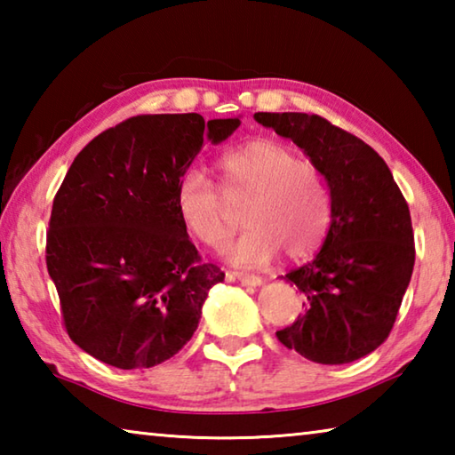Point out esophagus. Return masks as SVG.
Listing matches in <instances>:
<instances>
[{
    "label": "esophagus",
    "mask_w": 455,
    "mask_h": 455,
    "mask_svg": "<svg viewBox=\"0 0 455 455\" xmlns=\"http://www.w3.org/2000/svg\"><path fill=\"white\" fill-rule=\"evenodd\" d=\"M227 275L233 281H238L241 284H249V287H260V284H263V279L257 275H246V273H236V271H230Z\"/></svg>",
    "instance_id": "esophagus-1"
}]
</instances>
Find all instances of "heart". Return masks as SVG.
<instances>
[{"mask_svg": "<svg viewBox=\"0 0 455 455\" xmlns=\"http://www.w3.org/2000/svg\"><path fill=\"white\" fill-rule=\"evenodd\" d=\"M222 191L228 200H246L243 225L225 255L235 265L259 267L284 251L305 259L323 243L331 222V198L317 166L299 160L287 146L255 138L219 160ZM176 211L200 243L219 246L230 233L227 204L217 184L200 168H188L176 182Z\"/></svg>", "mask_w": 455, "mask_h": 455, "instance_id": "heart-1", "label": "heart"}]
</instances>
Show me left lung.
<instances>
[{"label": "left lung", "mask_w": 455, "mask_h": 455, "mask_svg": "<svg viewBox=\"0 0 455 455\" xmlns=\"http://www.w3.org/2000/svg\"><path fill=\"white\" fill-rule=\"evenodd\" d=\"M255 120L309 156L331 196L319 255L283 276L303 292L305 311L276 337L315 363H351L387 339L411 281L410 206L385 160L357 136L317 114L257 112Z\"/></svg>", "instance_id": "obj_1"}]
</instances>
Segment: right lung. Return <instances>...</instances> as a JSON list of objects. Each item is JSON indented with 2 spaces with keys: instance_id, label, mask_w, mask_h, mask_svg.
Returning a JSON list of instances; mask_svg holds the SVG:
<instances>
[{
  "instance_id": "obj_1",
  "label": "right lung",
  "mask_w": 455,
  "mask_h": 455,
  "mask_svg": "<svg viewBox=\"0 0 455 455\" xmlns=\"http://www.w3.org/2000/svg\"><path fill=\"white\" fill-rule=\"evenodd\" d=\"M238 126L195 112L134 116L74 158L53 198L45 263L68 335L88 355L146 369L190 341L225 273L190 243L176 182L204 138L219 144Z\"/></svg>"
}]
</instances>
